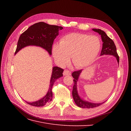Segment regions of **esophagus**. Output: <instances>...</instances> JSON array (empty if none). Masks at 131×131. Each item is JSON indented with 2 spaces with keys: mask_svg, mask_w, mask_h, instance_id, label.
<instances>
[{
  "mask_svg": "<svg viewBox=\"0 0 131 131\" xmlns=\"http://www.w3.org/2000/svg\"><path fill=\"white\" fill-rule=\"evenodd\" d=\"M71 72L68 70H64L63 72V75H70Z\"/></svg>",
  "mask_w": 131,
  "mask_h": 131,
  "instance_id": "esophagus-1",
  "label": "esophagus"
}]
</instances>
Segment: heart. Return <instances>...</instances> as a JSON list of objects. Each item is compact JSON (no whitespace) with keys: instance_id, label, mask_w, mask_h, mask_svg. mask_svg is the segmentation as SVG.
<instances>
[{"instance_id":"heart-1","label":"heart","mask_w":131,"mask_h":131,"mask_svg":"<svg viewBox=\"0 0 131 131\" xmlns=\"http://www.w3.org/2000/svg\"><path fill=\"white\" fill-rule=\"evenodd\" d=\"M101 49L99 38L93 35L73 33L63 37L59 44H54L52 53L56 62L64 65L72 57L76 68H82L90 64L96 57Z\"/></svg>"}]
</instances>
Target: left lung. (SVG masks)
<instances>
[{
    "instance_id": "1",
    "label": "left lung",
    "mask_w": 131,
    "mask_h": 131,
    "mask_svg": "<svg viewBox=\"0 0 131 131\" xmlns=\"http://www.w3.org/2000/svg\"><path fill=\"white\" fill-rule=\"evenodd\" d=\"M93 30L98 33L101 35L102 40L103 41V46L101 51V56L104 54H110L113 55L116 58L118 63L119 62V56H118V54L116 51V47L112 39H111L108 35L106 34L103 30H102L100 29H93ZM82 70H79L77 71H75L73 72L72 75L74 81V86L72 91V96L74 99V101L78 106L82 108H96L98 106L103 104L104 102L101 103H92L87 101H83L82 100L79 96L77 88V81L78 80V78L80 75Z\"/></svg>"
}]
</instances>
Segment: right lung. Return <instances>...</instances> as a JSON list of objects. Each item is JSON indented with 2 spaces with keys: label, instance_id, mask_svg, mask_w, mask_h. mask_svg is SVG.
<instances>
[{
  "label": "right lung",
  "instance_id": "obj_1",
  "mask_svg": "<svg viewBox=\"0 0 131 131\" xmlns=\"http://www.w3.org/2000/svg\"><path fill=\"white\" fill-rule=\"evenodd\" d=\"M63 28L61 26L50 25L40 22L30 26L19 38L15 54L27 46L34 45L45 49L50 54L52 53V47L54 39L58 35L59 30ZM63 69L58 67H54L51 75L50 84L46 96L38 101L29 103L28 104L34 106H43L50 103L52 99V88L54 82L57 79L63 76Z\"/></svg>",
  "mask_w": 131,
  "mask_h": 131
}]
</instances>
